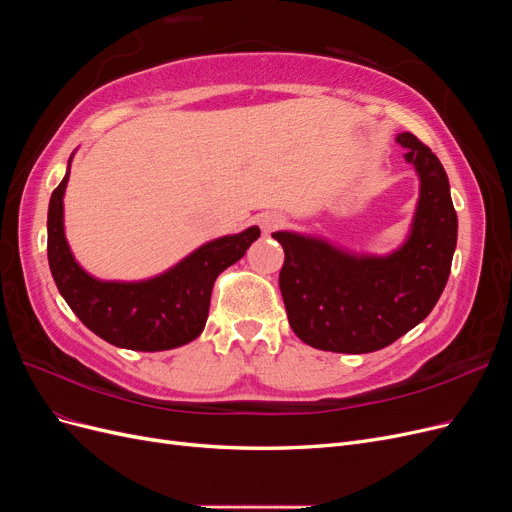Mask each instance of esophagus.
<instances>
[{"mask_svg": "<svg viewBox=\"0 0 512 512\" xmlns=\"http://www.w3.org/2000/svg\"><path fill=\"white\" fill-rule=\"evenodd\" d=\"M258 224H260L262 232H265V235H269V232H273V230H277V228H282V226H284V218H282L280 213L267 211V213H262V215H260V218H258Z\"/></svg>", "mask_w": 512, "mask_h": 512, "instance_id": "1", "label": "esophagus"}]
</instances>
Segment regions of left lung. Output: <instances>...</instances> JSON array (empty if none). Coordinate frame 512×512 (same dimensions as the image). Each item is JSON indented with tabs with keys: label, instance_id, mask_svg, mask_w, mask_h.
Here are the masks:
<instances>
[{
	"label": "left lung",
	"instance_id": "1",
	"mask_svg": "<svg viewBox=\"0 0 512 512\" xmlns=\"http://www.w3.org/2000/svg\"><path fill=\"white\" fill-rule=\"evenodd\" d=\"M408 149L421 190L408 239L386 256L354 254L327 239L273 232L284 247L280 290L292 331L318 350L376 352L423 322L448 282L457 245V213L446 170L410 132Z\"/></svg>",
	"mask_w": 512,
	"mask_h": 512
}]
</instances>
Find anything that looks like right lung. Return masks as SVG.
Masks as SVG:
<instances>
[{"label":"right lung","instance_id":"1","mask_svg":"<svg viewBox=\"0 0 512 512\" xmlns=\"http://www.w3.org/2000/svg\"><path fill=\"white\" fill-rule=\"evenodd\" d=\"M72 156L66 177L51 194L46 220V252L61 297L89 331L117 348L158 352L190 344L205 329L215 277L243 258L260 237V228L213 239L175 267L143 282L96 280L74 260L64 232V194Z\"/></svg>","mask_w":512,"mask_h":512}]
</instances>
